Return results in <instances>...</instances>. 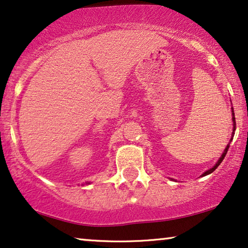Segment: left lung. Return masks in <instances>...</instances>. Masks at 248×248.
Instances as JSON below:
<instances>
[{"label":"left lung","mask_w":248,"mask_h":248,"mask_svg":"<svg viewBox=\"0 0 248 248\" xmlns=\"http://www.w3.org/2000/svg\"><path fill=\"white\" fill-rule=\"evenodd\" d=\"M232 138H230V141L232 140V138H233V135H235V130H236V120H235V112H233V109L232 108ZM228 148H229V144L227 145V147L225 148V151H224V153H222V155H221V157L218 159V162L216 163V165L214 166V167H211L210 170H205V172L202 174V176H204V175H208V174H210V173H212L214 172V170L217 169V167L220 165V163L222 162V160H224V158H225V156H226V154H227V152H228Z\"/></svg>","instance_id":"8db88e82"}]
</instances>
